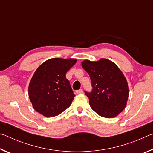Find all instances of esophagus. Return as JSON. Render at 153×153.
I'll use <instances>...</instances> for the list:
<instances>
[{"instance_id":"1","label":"esophagus","mask_w":153,"mask_h":153,"mask_svg":"<svg viewBox=\"0 0 153 153\" xmlns=\"http://www.w3.org/2000/svg\"><path fill=\"white\" fill-rule=\"evenodd\" d=\"M76 93H77V94H82V93H83V90H82V89H79V90H77Z\"/></svg>"}]
</instances>
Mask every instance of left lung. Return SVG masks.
I'll return each mask as SVG.
<instances>
[{"instance_id": "obj_1", "label": "left lung", "mask_w": 153, "mask_h": 153, "mask_svg": "<svg viewBox=\"0 0 153 153\" xmlns=\"http://www.w3.org/2000/svg\"><path fill=\"white\" fill-rule=\"evenodd\" d=\"M82 66L91 79L92 92L85 91V94L92 110L106 118L115 117L122 112L129 97V87L117 65L100 59L98 61L85 60Z\"/></svg>"}]
</instances>
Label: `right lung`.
<instances>
[{"label":"right lung","mask_w":153,"mask_h":153,"mask_svg":"<svg viewBox=\"0 0 153 153\" xmlns=\"http://www.w3.org/2000/svg\"><path fill=\"white\" fill-rule=\"evenodd\" d=\"M76 62L75 59L53 58L38 67L28 88L30 101L38 113L55 117L71 105L75 94L65 75Z\"/></svg>","instance_id":"1"}]
</instances>
